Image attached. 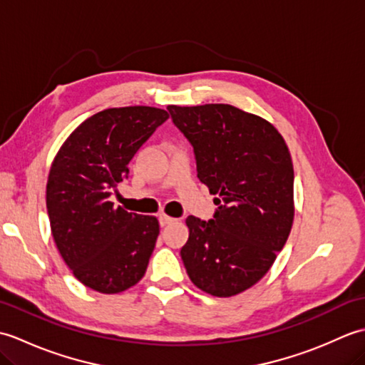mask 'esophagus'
Returning a JSON list of instances; mask_svg holds the SVG:
<instances>
[{"label":"esophagus","mask_w":365,"mask_h":365,"mask_svg":"<svg viewBox=\"0 0 365 365\" xmlns=\"http://www.w3.org/2000/svg\"><path fill=\"white\" fill-rule=\"evenodd\" d=\"M175 221H177L175 218H170V216H168V215H160V224H161L163 227L169 226V224H173Z\"/></svg>","instance_id":"34e87169"}]
</instances>
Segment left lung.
Returning <instances> with one entry per match:
<instances>
[{
  "mask_svg": "<svg viewBox=\"0 0 365 365\" xmlns=\"http://www.w3.org/2000/svg\"><path fill=\"white\" fill-rule=\"evenodd\" d=\"M195 147L197 177L218 205L213 220L188 216L180 255L197 289L229 298L268 273L294 218L293 163L285 139L267 119L226 103L169 105Z\"/></svg>",
  "mask_w": 365,
  "mask_h": 365,
  "instance_id": "left-lung-1",
  "label": "left lung"
}]
</instances>
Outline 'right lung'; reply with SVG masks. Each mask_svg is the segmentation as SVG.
<instances>
[{"label":"right lung","mask_w":365,"mask_h":365,"mask_svg":"<svg viewBox=\"0 0 365 365\" xmlns=\"http://www.w3.org/2000/svg\"><path fill=\"white\" fill-rule=\"evenodd\" d=\"M153 106L108 108L76 127L54 157L46 210L61 257L89 289L113 294L141 281L160 234L157 216L111 202L128 163L168 120Z\"/></svg>","instance_id":"1"}]
</instances>
